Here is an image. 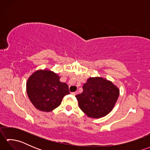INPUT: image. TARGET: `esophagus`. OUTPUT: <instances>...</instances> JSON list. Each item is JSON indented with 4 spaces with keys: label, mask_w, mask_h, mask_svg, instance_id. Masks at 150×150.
I'll return each instance as SVG.
<instances>
[{
    "label": "esophagus",
    "mask_w": 150,
    "mask_h": 150,
    "mask_svg": "<svg viewBox=\"0 0 150 150\" xmlns=\"http://www.w3.org/2000/svg\"><path fill=\"white\" fill-rule=\"evenodd\" d=\"M77 91H75V92H71V94H72L73 95H77Z\"/></svg>",
    "instance_id": "obj_1"
}]
</instances>
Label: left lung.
Returning a JSON list of instances; mask_svg holds the SVG:
<instances>
[{
    "label": "left lung",
    "instance_id": "obj_1",
    "mask_svg": "<svg viewBox=\"0 0 150 150\" xmlns=\"http://www.w3.org/2000/svg\"><path fill=\"white\" fill-rule=\"evenodd\" d=\"M76 95L81 110L91 118L106 116L113 110L119 96V90L112 82L102 77H91Z\"/></svg>",
    "mask_w": 150,
    "mask_h": 150
}]
</instances>
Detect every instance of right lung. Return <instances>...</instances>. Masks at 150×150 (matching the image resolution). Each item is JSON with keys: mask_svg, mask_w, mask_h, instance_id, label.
I'll use <instances>...</instances> for the list:
<instances>
[{"mask_svg": "<svg viewBox=\"0 0 150 150\" xmlns=\"http://www.w3.org/2000/svg\"><path fill=\"white\" fill-rule=\"evenodd\" d=\"M60 77L49 70H39L31 75L26 84V90L34 106L49 112L60 106L63 97L69 94L68 86L60 82Z\"/></svg>", "mask_w": 150, "mask_h": 150, "instance_id": "obj_1", "label": "right lung"}]
</instances>
